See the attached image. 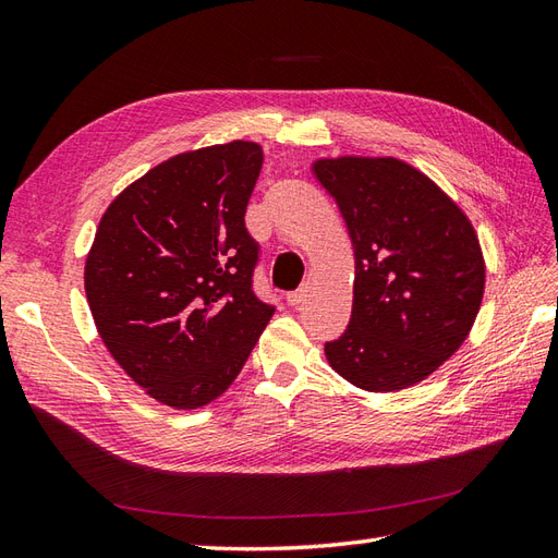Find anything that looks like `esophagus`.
I'll return each instance as SVG.
<instances>
[{"label": "esophagus", "instance_id": "esophagus-1", "mask_svg": "<svg viewBox=\"0 0 558 558\" xmlns=\"http://www.w3.org/2000/svg\"><path fill=\"white\" fill-rule=\"evenodd\" d=\"M304 296H306V288H299V290H294V292L288 294V304H290V306H299V304L304 302Z\"/></svg>", "mask_w": 558, "mask_h": 558}]
</instances>
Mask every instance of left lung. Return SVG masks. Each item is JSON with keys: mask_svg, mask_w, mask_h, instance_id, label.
Instances as JSON below:
<instances>
[{"mask_svg": "<svg viewBox=\"0 0 558 558\" xmlns=\"http://www.w3.org/2000/svg\"><path fill=\"white\" fill-rule=\"evenodd\" d=\"M355 254L349 327L327 341L337 373L365 391L422 381L462 347L485 266L474 226L438 185L396 157L313 165Z\"/></svg>", "mask_w": 558, "mask_h": 558, "instance_id": "left-lung-1", "label": "left lung"}]
</instances>
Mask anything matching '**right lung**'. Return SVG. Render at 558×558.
I'll return each instance as SVG.
<instances>
[{"instance_id": "1", "label": "right lung", "mask_w": 558, "mask_h": 558, "mask_svg": "<svg viewBox=\"0 0 558 558\" xmlns=\"http://www.w3.org/2000/svg\"><path fill=\"white\" fill-rule=\"evenodd\" d=\"M262 146L233 141L157 165L106 209L84 266L104 344L155 401L195 410L240 375L276 306L254 294L245 211Z\"/></svg>"}]
</instances>
